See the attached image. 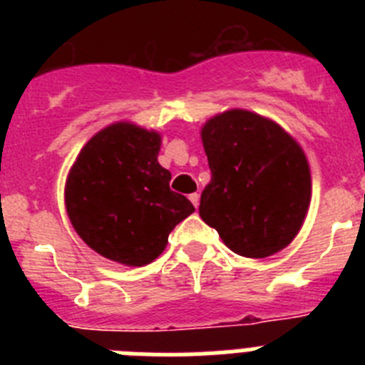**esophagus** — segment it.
<instances>
[{
  "mask_svg": "<svg viewBox=\"0 0 365 365\" xmlns=\"http://www.w3.org/2000/svg\"><path fill=\"white\" fill-rule=\"evenodd\" d=\"M190 201H192V205L197 208V206H199V193H192V195H190Z\"/></svg>",
  "mask_w": 365,
  "mask_h": 365,
  "instance_id": "34e87169",
  "label": "esophagus"
}]
</instances>
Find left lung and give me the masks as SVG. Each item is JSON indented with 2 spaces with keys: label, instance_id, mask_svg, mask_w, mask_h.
Instances as JSON below:
<instances>
[{
  "label": "left lung",
  "instance_id": "1",
  "mask_svg": "<svg viewBox=\"0 0 365 365\" xmlns=\"http://www.w3.org/2000/svg\"><path fill=\"white\" fill-rule=\"evenodd\" d=\"M212 180L199 215L232 252L269 257L291 243L311 202L307 157L276 122L230 109L201 130Z\"/></svg>",
  "mask_w": 365,
  "mask_h": 365
}]
</instances>
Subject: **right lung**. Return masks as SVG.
I'll list each match as a JSON object with an SVG mask.
<instances>
[{
	"label": "right lung",
	"mask_w": 365,
	"mask_h": 365,
	"mask_svg": "<svg viewBox=\"0 0 365 365\" xmlns=\"http://www.w3.org/2000/svg\"><path fill=\"white\" fill-rule=\"evenodd\" d=\"M160 135L117 122L82 148L66 182V208L76 234L100 256L128 267L151 263L168 235L195 208L170 190L157 160Z\"/></svg>",
	"instance_id": "obj_1"
}]
</instances>
